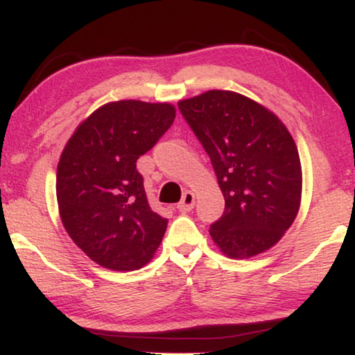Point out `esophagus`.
<instances>
[{"label": "esophagus", "mask_w": 355, "mask_h": 355, "mask_svg": "<svg viewBox=\"0 0 355 355\" xmlns=\"http://www.w3.org/2000/svg\"><path fill=\"white\" fill-rule=\"evenodd\" d=\"M193 207H195V195L191 193V191H185L182 195L181 202L178 204V209L181 210V212H190Z\"/></svg>", "instance_id": "esophagus-1"}]
</instances>
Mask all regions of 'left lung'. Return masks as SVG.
<instances>
[{"mask_svg": "<svg viewBox=\"0 0 355 355\" xmlns=\"http://www.w3.org/2000/svg\"><path fill=\"white\" fill-rule=\"evenodd\" d=\"M178 107L209 154L225 195V212L210 225L214 241L234 259L270 250L301 202V160L287 128L235 92L210 90Z\"/></svg>", "mask_w": 355, "mask_h": 355, "instance_id": "obj_1", "label": "left lung"}]
</instances>
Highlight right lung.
<instances>
[{"label":"right lung","mask_w":355,"mask_h":355,"mask_svg":"<svg viewBox=\"0 0 355 355\" xmlns=\"http://www.w3.org/2000/svg\"><path fill=\"white\" fill-rule=\"evenodd\" d=\"M174 116L166 103H109L79 124L60 155L55 193L62 223L104 268L139 270L160 245L168 220L149 207L135 164Z\"/></svg>","instance_id":"1"}]
</instances>
